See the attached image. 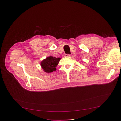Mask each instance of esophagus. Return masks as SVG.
I'll list each match as a JSON object with an SVG mask.
<instances>
[{
  "label": "esophagus",
  "instance_id": "esophagus-1",
  "mask_svg": "<svg viewBox=\"0 0 121 121\" xmlns=\"http://www.w3.org/2000/svg\"><path fill=\"white\" fill-rule=\"evenodd\" d=\"M64 56L65 57H70L71 56V55H69V54H65V55H64Z\"/></svg>",
  "mask_w": 121,
  "mask_h": 121
}]
</instances>
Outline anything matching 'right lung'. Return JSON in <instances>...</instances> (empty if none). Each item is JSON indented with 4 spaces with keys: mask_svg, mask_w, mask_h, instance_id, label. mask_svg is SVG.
<instances>
[{
    "mask_svg": "<svg viewBox=\"0 0 121 121\" xmlns=\"http://www.w3.org/2000/svg\"><path fill=\"white\" fill-rule=\"evenodd\" d=\"M61 59V58H56L53 56L47 57L41 63V65L43 70L47 73H51L56 70V67Z\"/></svg>",
    "mask_w": 121,
    "mask_h": 121,
    "instance_id": "1",
    "label": "right lung"
}]
</instances>
